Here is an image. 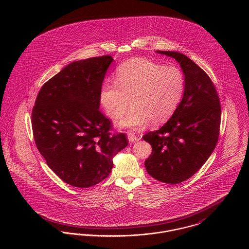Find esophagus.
<instances>
[{
	"label": "esophagus",
	"instance_id": "1",
	"mask_svg": "<svg viewBox=\"0 0 249 249\" xmlns=\"http://www.w3.org/2000/svg\"><path fill=\"white\" fill-rule=\"evenodd\" d=\"M127 138H128V141H129V142H137V141H139V140L141 139L140 136L136 135V134L133 133V132H128V133H127Z\"/></svg>",
	"mask_w": 249,
	"mask_h": 249
}]
</instances>
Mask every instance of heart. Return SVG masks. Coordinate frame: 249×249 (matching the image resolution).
Wrapping results in <instances>:
<instances>
[{
  "mask_svg": "<svg viewBox=\"0 0 249 249\" xmlns=\"http://www.w3.org/2000/svg\"><path fill=\"white\" fill-rule=\"evenodd\" d=\"M115 81H107L102 86L101 105L108 117L118 120L130 102L131 109L119 124L133 129H141L148 122L166 123L177 111L186 87L185 75L179 68L142 57L121 64Z\"/></svg>",
  "mask_w": 249,
  "mask_h": 249,
  "instance_id": "obj_1",
  "label": "heart"
}]
</instances>
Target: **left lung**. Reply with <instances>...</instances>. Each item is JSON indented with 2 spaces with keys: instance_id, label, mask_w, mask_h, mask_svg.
<instances>
[{
  "instance_id": "1",
  "label": "left lung",
  "mask_w": 249,
  "mask_h": 249,
  "mask_svg": "<svg viewBox=\"0 0 249 249\" xmlns=\"http://www.w3.org/2000/svg\"><path fill=\"white\" fill-rule=\"evenodd\" d=\"M157 53L179 62L186 87L172 118L142 136L152 147L144 167L150 177L175 185L192 178L213 152L219 135L220 102L210 76L188 56L178 52Z\"/></svg>"
}]
</instances>
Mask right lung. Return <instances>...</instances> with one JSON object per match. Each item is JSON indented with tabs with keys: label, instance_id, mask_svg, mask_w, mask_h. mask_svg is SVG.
I'll return each instance as SVG.
<instances>
[{
	"label": "right lung",
	"instance_id": "1",
	"mask_svg": "<svg viewBox=\"0 0 249 249\" xmlns=\"http://www.w3.org/2000/svg\"><path fill=\"white\" fill-rule=\"evenodd\" d=\"M113 58L74 61L41 87L32 111L36 146L65 183L92 187L109 176L112 158L127 144L124 133H111L112 122L100 111V93Z\"/></svg>",
	"mask_w": 249,
	"mask_h": 249
}]
</instances>
